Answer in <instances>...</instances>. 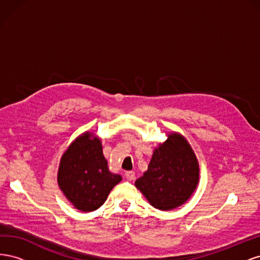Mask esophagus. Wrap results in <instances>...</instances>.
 <instances>
[{
	"mask_svg": "<svg viewBox=\"0 0 260 260\" xmlns=\"http://www.w3.org/2000/svg\"><path fill=\"white\" fill-rule=\"evenodd\" d=\"M125 178H127L129 181L135 180L136 179L135 171H127V172H125Z\"/></svg>",
	"mask_w": 260,
	"mask_h": 260,
	"instance_id": "34e87169",
	"label": "esophagus"
}]
</instances>
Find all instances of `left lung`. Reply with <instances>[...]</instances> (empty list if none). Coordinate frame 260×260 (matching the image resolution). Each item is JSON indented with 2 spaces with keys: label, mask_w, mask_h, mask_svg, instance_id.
<instances>
[{
  "label": "left lung",
  "mask_w": 260,
  "mask_h": 260,
  "mask_svg": "<svg viewBox=\"0 0 260 260\" xmlns=\"http://www.w3.org/2000/svg\"><path fill=\"white\" fill-rule=\"evenodd\" d=\"M199 179V161L191 145L174 132L154 149L147 170L135 184L153 207L171 210L191 198Z\"/></svg>",
  "instance_id": "1"
}]
</instances>
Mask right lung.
I'll use <instances>...</instances> for the list:
<instances>
[{"label":"right lung","instance_id":"add662e5","mask_svg":"<svg viewBox=\"0 0 260 260\" xmlns=\"http://www.w3.org/2000/svg\"><path fill=\"white\" fill-rule=\"evenodd\" d=\"M121 176L108 170L102 142L84 132L61 156L57 182L67 200L81 211H93L105 203Z\"/></svg>","mask_w":260,"mask_h":260}]
</instances>
